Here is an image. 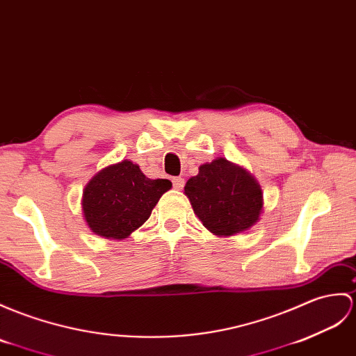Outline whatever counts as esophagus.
Returning <instances> with one entry per match:
<instances>
[{
  "label": "esophagus",
  "instance_id": "obj_1",
  "mask_svg": "<svg viewBox=\"0 0 356 356\" xmlns=\"http://www.w3.org/2000/svg\"><path fill=\"white\" fill-rule=\"evenodd\" d=\"M172 185H175V188L176 189H181V188H184V185H185V179L184 177H175V179H172Z\"/></svg>",
  "mask_w": 356,
  "mask_h": 356
}]
</instances>
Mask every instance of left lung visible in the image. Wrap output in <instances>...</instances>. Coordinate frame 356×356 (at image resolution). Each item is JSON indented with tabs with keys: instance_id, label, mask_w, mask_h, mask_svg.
I'll list each match as a JSON object with an SVG mask.
<instances>
[{
	"instance_id": "left-lung-1",
	"label": "left lung",
	"mask_w": 356,
	"mask_h": 356,
	"mask_svg": "<svg viewBox=\"0 0 356 356\" xmlns=\"http://www.w3.org/2000/svg\"><path fill=\"white\" fill-rule=\"evenodd\" d=\"M185 194L203 226L218 236L250 229L262 212V191L256 179L225 158L203 163L189 179Z\"/></svg>"
}]
</instances>
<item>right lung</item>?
<instances>
[{
    "instance_id": "obj_1",
    "label": "right lung",
    "mask_w": 356,
    "mask_h": 356,
    "mask_svg": "<svg viewBox=\"0 0 356 356\" xmlns=\"http://www.w3.org/2000/svg\"><path fill=\"white\" fill-rule=\"evenodd\" d=\"M170 188L168 179H148L136 163L124 159L98 171L85 186V220L94 234L124 239L144 225Z\"/></svg>"
}]
</instances>
